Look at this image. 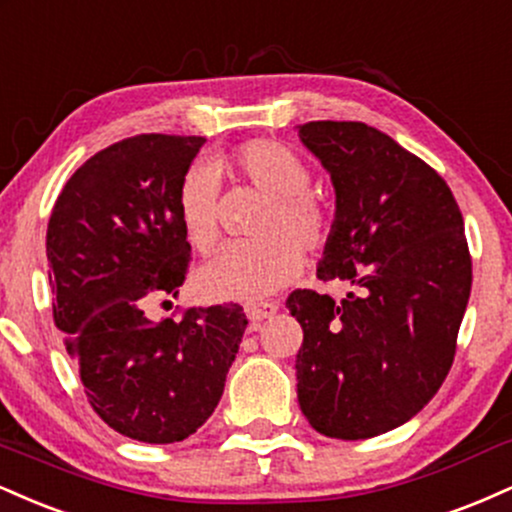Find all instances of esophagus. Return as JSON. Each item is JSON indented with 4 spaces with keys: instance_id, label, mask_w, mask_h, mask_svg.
Wrapping results in <instances>:
<instances>
[{
    "instance_id": "esophagus-1",
    "label": "esophagus",
    "mask_w": 512,
    "mask_h": 512,
    "mask_svg": "<svg viewBox=\"0 0 512 512\" xmlns=\"http://www.w3.org/2000/svg\"><path fill=\"white\" fill-rule=\"evenodd\" d=\"M278 314V304L273 302H261V304H249L246 306V316H249V321L258 326L261 321H266V318Z\"/></svg>"
}]
</instances>
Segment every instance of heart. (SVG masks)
Returning a JSON list of instances; mask_svg holds the SVG:
<instances>
[{
  "label": "heart",
  "instance_id": "heart-1",
  "mask_svg": "<svg viewBox=\"0 0 512 512\" xmlns=\"http://www.w3.org/2000/svg\"><path fill=\"white\" fill-rule=\"evenodd\" d=\"M239 182L268 196L256 222L261 239L230 244L198 270V290L210 299L258 302L302 273V249L314 254L330 242L333 210L311 189V167L299 153L273 138H254L220 160ZM177 215L186 242L208 254L220 239L218 177L208 167H191L177 189Z\"/></svg>",
  "mask_w": 512,
  "mask_h": 512
}]
</instances>
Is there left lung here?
<instances>
[{
  "mask_svg": "<svg viewBox=\"0 0 512 512\" xmlns=\"http://www.w3.org/2000/svg\"><path fill=\"white\" fill-rule=\"evenodd\" d=\"M299 138L338 198L318 278L294 290L304 330L297 398L318 434L359 441L412 419L446 381L472 290L462 213L446 179L364 122H309Z\"/></svg>",
  "mask_w": 512,
  "mask_h": 512,
  "instance_id": "left-lung-1",
  "label": "left lung"
}]
</instances>
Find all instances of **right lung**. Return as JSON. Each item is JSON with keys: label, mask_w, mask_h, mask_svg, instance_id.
Returning <instances> with one entry per match:
<instances>
[{"label": "right lung", "mask_w": 512, "mask_h": 512, "mask_svg": "<svg viewBox=\"0 0 512 512\" xmlns=\"http://www.w3.org/2000/svg\"><path fill=\"white\" fill-rule=\"evenodd\" d=\"M203 136L138 134L83 162L47 222L54 326L86 398L110 429L177 443L206 424L246 330L239 304L191 306L179 321L143 314L177 297L191 246L177 189Z\"/></svg>", "instance_id": "add662e5"}]
</instances>
